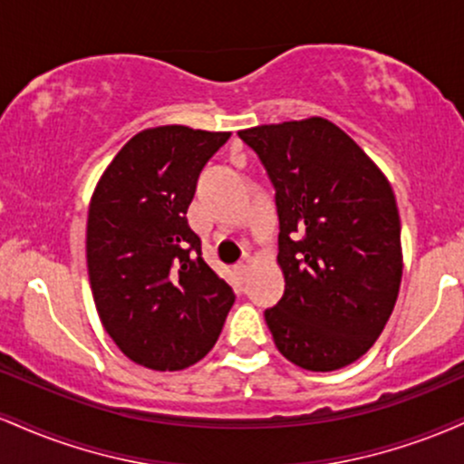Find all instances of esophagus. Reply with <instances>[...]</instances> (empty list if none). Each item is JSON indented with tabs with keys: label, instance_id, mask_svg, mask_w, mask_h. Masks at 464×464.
Returning a JSON list of instances; mask_svg holds the SVG:
<instances>
[{
	"label": "esophagus",
	"instance_id": "34e87169",
	"mask_svg": "<svg viewBox=\"0 0 464 464\" xmlns=\"http://www.w3.org/2000/svg\"><path fill=\"white\" fill-rule=\"evenodd\" d=\"M250 266H253V259H250V257H244L242 262H239V264L236 266V273H237L239 279H246V275H248Z\"/></svg>",
	"mask_w": 464,
	"mask_h": 464
}]
</instances>
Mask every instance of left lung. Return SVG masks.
<instances>
[{"mask_svg": "<svg viewBox=\"0 0 464 464\" xmlns=\"http://www.w3.org/2000/svg\"><path fill=\"white\" fill-rule=\"evenodd\" d=\"M275 185L285 290L264 312L281 355L343 369L384 332L401 284V222L391 183L324 117L239 130Z\"/></svg>", "mask_w": 464, "mask_h": 464, "instance_id": "obj_1", "label": "left lung"}]
</instances>
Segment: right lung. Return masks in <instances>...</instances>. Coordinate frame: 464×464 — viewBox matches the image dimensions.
I'll use <instances>...</instances> for the list:
<instances>
[{"instance_id": "obj_1", "label": "right lung", "mask_w": 464, "mask_h": 464, "mask_svg": "<svg viewBox=\"0 0 464 464\" xmlns=\"http://www.w3.org/2000/svg\"><path fill=\"white\" fill-rule=\"evenodd\" d=\"M231 132H137L100 177L87 218L95 310L126 358L183 371L214 349L236 295L188 225L196 183Z\"/></svg>"}]
</instances>
